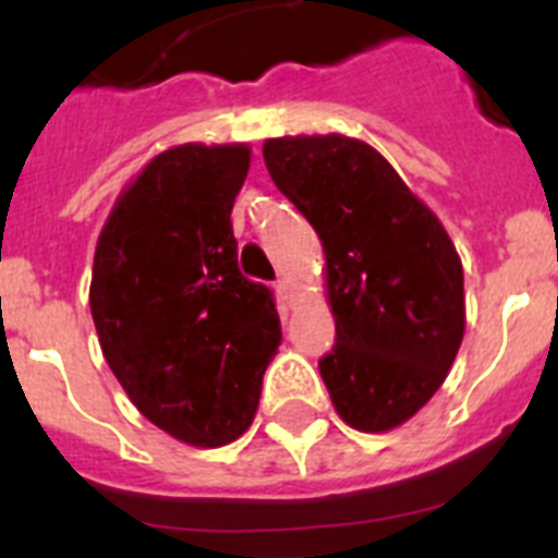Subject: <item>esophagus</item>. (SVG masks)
Segmentation results:
<instances>
[{
  "label": "esophagus",
  "instance_id": "34e87169",
  "mask_svg": "<svg viewBox=\"0 0 558 558\" xmlns=\"http://www.w3.org/2000/svg\"><path fill=\"white\" fill-rule=\"evenodd\" d=\"M274 290H276V295H279V299H282L284 304L293 302V288H290L288 279H276V282H274Z\"/></svg>",
  "mask_w": 558,
  "mask_h": 558
}]
</instances>
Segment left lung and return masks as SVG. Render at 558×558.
I'll list each match as a JSON object with an SVG mask.
<instances>
[{"instance_id":"left-lung-1","label":"left lung","mask_w":558,"mask_h":558,"mask_svg":"<svg viewBox=\"0 0 558 558\" xmlns=\"http://www.w3.org/2000/svg\"><path fill=\"white\" fill-rule=\"evenodd\" d=\"M263 156L327 254L335 347L318 372L335 411L354 430H391L441 388L461 347L456 245L366 142L282 136Z\"/></svg>"}]
</instances>
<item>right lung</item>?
<instances>
[{"label":"right lung","mask_w":558,"mask_h":558,"mask_svg":"<svg viewBox=\"0 0 558 558\" xmlns=\"http://www.w3.org/2000/svg\"><path fill=\"white\" fill-rule=\"evenodd\" d=\"M245 145L159 153L97 240L92 318L113 377L153 425L195 447L248 430L282 343L274 293L236 265Z\"/></svg>","instance_id":"right-lung-1"}]
</instances>
